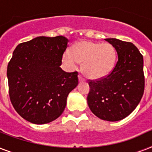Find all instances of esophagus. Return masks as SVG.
I'll return each mask as SVG.
<instances>
[{"mask_svg": "<svg viewBox=\"0 0 152 152\" xmlns=\"http://www.w3.org/2000/svg\"><path fill=\"white\" fill-rule=\"evenodd\" d=\"M79 80H80V82H83V81H84V79H83L80 75H79Z\"/></svg>", "mask_w": 152, "mask_h": 152, "instance_id": "esophagus-1", "label": "esophagus"}]
</instances>
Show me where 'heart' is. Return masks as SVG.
I'll return each mask as SVG.
<instances>
[{
	"instance_id": "heart-1",
	"label": "heart",
	"mask_w": 152,
	"mask_h": 152,
	"mask_svg": "<svg viewBox=\"0 0 152 152\" xmlns=\"http://www.w3.org/2000/svg\"><path fill=\"white\" fill-rule=\"evenodd\" d=\"M117 57L114 46L110 43L79 42L72 46L71 53L64 54V61L72 67L82 63V71L87 77L99 79L107 76L113 69Z\"/></svg>"
}]
</instances>
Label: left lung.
Masks as SVG:
<instances>
[{
	"label": "left lung",
	"mask_w": 152,
	"mask_h": 152,
	"mask_svg": "<svg viewBox=\"0 0 152 152\" xmlns=\"http://www.w3.org/2000/svg\"><path fill=\"white\" fill-rule=\"evenodd\" d=\"M105 40L114 46L118 61L107 76L88 80V103L99 118L117 121L129 115L144 95V58L132 42L117 39Z\"/></svg>",
	"instance_id": "8db88e82"
}]
</instances>
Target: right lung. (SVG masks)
Returning <instances> with one entry per match:
<instances>
[{"label": "right lung", "mask_w": 152, "mask_h": 152, "mask_svg": "<svg viewBox=\"0 0 152 152\" xmlns=\"http://www.w3.org/2000/svg\"><path fill=\"white\" fill-rule=\"evenodd\" d=\"M69 40L37 37L19 44L8 62V93L15 111L29 122L42 125L61 115L69 92L78 84V72L60 65Z\"/></svg>", "instance_id": "add662e5"}]
</instances>
